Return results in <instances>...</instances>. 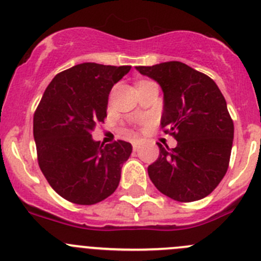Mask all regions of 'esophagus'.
<instances>
[{
  "mask_svg": "<svg viewBox=\"0 0 261 261\" xmlns=\"http://www.w3.org/2000/svg\"><path fill=\"white\" fill-rule=\"evenodd\" d=\"M133 149H134V151H136V150L139 149V141L138 140L133 141Z\"/></svg>",
  "mask_w": 261,
  "mask_h": 261,
  "instance_id": "esophagus-1",
  "label": "esophagus"
}]
</instances>
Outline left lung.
Here are the masks:
<instances>
[{
    "label": "left lung",
    "instance_id": "left-lung-1",
    "mask_svg": "<svg viewBox=\"0 0 261 261\" xmlns=\"http://www.w3.org/2000/svg\"><path fill=\"white\" fill-rule=\"evenodd\" d=\"M164 92L162 130L178 141L174 149L159 146L147 167L154 186L178 202H193L212 193L227 172L233 121L225 97L213 80L181 62L136 67Z\"/></svg>",
    "mask_w": 261,
    "mask_h": 261
}]
</instances>
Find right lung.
<instances>
[{
    "label": "right lung",
    "mask_w": 261,
    "mask_h": 261,
    "mask_svg": "<svg viewBox=\"0 0 261 261\" xmlns=\"http://www.w3.org/2000/svg\"><path fill=\"white\" fill-rule=\"evenodd\" d=\"M130 65L82 63L55 75L34 114L38 163L51 188L75 204L98 203L118 186L133 146L103 145L92 133L107 117L109 94Z\"/></svg>",
    "instance_id": "obj_1"
}]
</instances>
